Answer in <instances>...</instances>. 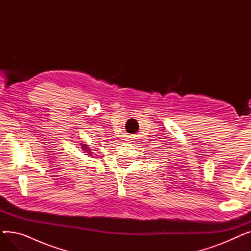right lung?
Masks as SVG:
<instances>
[{
  "mask_svg": "<svg viewBox=\"0 0 251 251\" xmlns=\"http://www.w3.org/2000/svg\"><path fill=\"white\" fill-rule=\"evenodd\" d=\"M81 149L84 151H86V153H88V154H92L91 153V151H90V150L88 149V147H87V144H85V143H81Z\"/></svg>",
  "mask_w": 251,
  "mask_h": 251,
  "instance_id": "add662e5",
  "label": "right lung"
}]
</instances>
